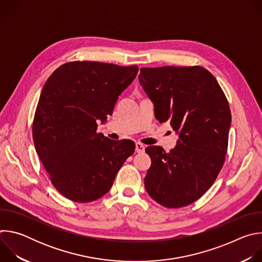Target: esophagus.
Returning a JSON list of instances; mask_svg holds the SVG:
<instances>
[{
    "label": "esophagus",
    "instance_id": "esophagus-1",
    "mask_svg": "<svg viewBox=\"0 0 262 262\" xmlns=\"http://www.w3.org/2000/svg\"><path fill=\"white\" fill-rule=\"evenodd\" d=\"M145 151V145L141 143H136V152L143 154Z\"/></svg>",
    "mask_w": 262,
    "mask_h": 262
}]
</instances>
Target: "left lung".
Wrapping results in <instances>:
<instances>
[{"label":"left lung","mask_w":262,"mask_h":262,"mask_svg":"<svg viewBox=\"0 0 262 262\" xmlns=\"http://www.w3.org/2000/svg\"><path fill=\"white\" fill-rule=\"evenodd\" d=\"M139 82L155 104L160 122L179 133L166 152L148 146L151 166L145 189L168 208L188 206L213 184L225 162L231 112L225 93L202 66H163L140 69Z\"/></svg>","instance_id":"8db88e82"}]
</instances>
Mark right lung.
<instances>
[{
	"label": "right lung",
	"mask_w": 262,
	"mask_h": 262,
	"mask_svg": "<svg viewBox=\"0 0 262 262\" xmlns=\"http://www.w3.org/2000/svg\"><path fill=\"white\" fill-rule=\"evenodd\" d=\"M139 67L72 61L46 82L33 120L37 155L55 189L65 198L92 202L108 192L117 172L135 151L132 141L97 134V120L113 114L118 96Z\"/></svg>",
	"instance_id": "add662e5"
}]
</instances>
